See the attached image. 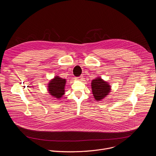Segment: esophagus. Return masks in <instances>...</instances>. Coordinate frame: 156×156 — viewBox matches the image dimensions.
Segmentation results:
<instances>
[{
    "label": "esophagus",
    "instance_id": "esophagus-1",
    "mask_svg": "<svg viewBox=\"0 0 156 156\" xmlns=\"http://www.w3.org/2000/svg\"><path fill=\"white\" fill-rule=\"evenodd\" d=\"M75 79H76V80H80V81H82V80H83V76H78V77L76 78Z\"/></svg>",
    "mask_w": 156,
    "mask_h": 156
}]
</instances>
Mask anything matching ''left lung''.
<instances>
[{
  "label": "left lung",
  "instance_id": "left-lung-1",
  "mask_svg": "<svg viewBox=\"0 0 156 156\" xmlns=\"http://www.w3.org/2000/svg\"><path fill=\"white\" fill-rule=\"evenodd\" d=\"M91 88L93 96L98 101L103 99L111 91V86L108 82L99 76L92 80Z\"/></svg>",
  "mask_w": 156,
  "mask_h": 156
}]
</instances>
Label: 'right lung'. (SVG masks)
<instances>
[{
    "label": "right lung",
    "instance_id": "1",
    "mask_svg": "<svg viewBox=\"0 0 156 156\" xmlns=\"http://www.w3.org/2000/svg\"><path fill=\"white\" fill-rule=\"evenodd\" d=\"M66 81V79L55 76L48 83V91L49 94L57 99H60L65 94Z\"/></svg>",
    "mask_w": 156,
    "mask_h": 156
}]
</instances>
